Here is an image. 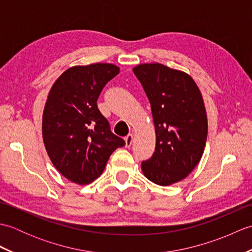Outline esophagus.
<instances>
[{
	"label": "esophagus",
	"instance_id": "1",
	"mask_svg": "<svg viewBox=\"0 0 252 252\" xmlns=\"http://www.w3.org/2000/svg\"><path fill=\"white\" fill-rule=\"evenodd\" d=\"M133 138H134V136H133V134H129L127 136H126L125 141H126V147H130V146L132 145Z\"/></svg>",
	"mask_w": 252,
	"mask_h": 252
}]
</instances>
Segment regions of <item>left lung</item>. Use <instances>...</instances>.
<instances>
[{
  "instance_id": "8db88e82",
  "label": "left lung",
  "mask_w": 252,
  "mask_h": 252,
  "mask_svg": "<svg viewBox=\"0 0 252 252\" xmlns=\"http://www.w3.org/2000/svg\"><path fill=\"white\" fill-rule=\"evenodd\" d=\"M152 107L156 131L153 156L142 171L153 183L168 186L185 179L200 161L206 146L208 120L194 80L162 63L133 68Z\"/></svg>"
}]
</instances>
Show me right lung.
<instances>
[{"label": "right lung", "instance_id": "obj_1", "mask_svg": "<svg viewBox=\"0 0 252 252\" xmlns=\"http://www.w3.org/2000/svg\"><path fill=\"white\" fill-rule=\"evenodd\" d=\"M119 71L112 63L71 67L47 96L42 118L44 146L58 172L76 184L97 179L110 155L126 145L97 108L101 90Z\"/></svg>", "mask_w": 252, "mask_h": 252}]
</instances>
